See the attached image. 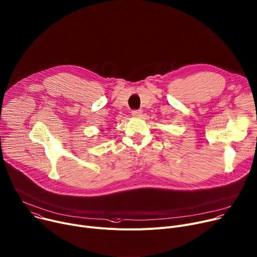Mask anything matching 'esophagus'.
<instances>
[{
  "label": "esophagus",
  "mask_w": 257,
  "mask_h": 257,
  "mask_svg": "<svg viewBox=\"0 0 257 257\" xmlns=\"http://www.w3.org/2000/svg\"><path fill=\"white\" fill-rule=\"evenodd\" d=\"M133 116H142V110H134L132 112Z\"/></svg>",
  "instance_id": "obj_1"
}]
</instances>
